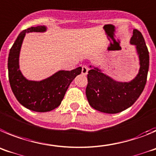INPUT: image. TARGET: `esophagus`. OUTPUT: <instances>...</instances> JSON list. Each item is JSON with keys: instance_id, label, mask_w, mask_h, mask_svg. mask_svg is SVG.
Returning a JSON list of instances; mask_svg holds the SVG:
<instances>
[{"instance_id": "obj_1", "label": "esophagus", "mask_w": 156, "mask_h": 156, "mask_svg": "<svg viewBox=\"0 0 156 156\" xmlns=\"http://www.w3.org/2000/svg\"><path fill=\"white\" fill-rule=\"evenodd\" d=\"M88 67L86 65H84L82 66V68H81V74L84 75H86L88 74Z\"/></svg>"}]
</instances>
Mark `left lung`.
<instances>
[{
  "instance_id": "obj_1",
  "label": "left lung",
  "mask_w": 156,
  "mask_h": 156,
  "mask_svg": "<svg viewBox=\"0 0 156 156\" xmlns=\"http://www.w3.org/2000/svg\"><path fill=\"white\" fill-rule=\"evenodd\" d=\"M130 43L135 47L139 71L128 81H116L102 72V70L90 65L85 94L92 108L106 113H117L134 104L144 90L149 68V53L142 34L133 30Z\"/></svg>"
}]
</instances>
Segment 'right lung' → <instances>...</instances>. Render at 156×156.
I'll use <instances>...</instances> for the list:
<instances>
[{"mask_svg":"<svg viewBox=\"0 0 156 156\" xmlns=\"http://www.w3.org/2000/svg\"><path fill=\"white\" fill-rule=\"evenodd\" d=\"M47 27L40 26L25 29L19 35L9 52L8 78L17 100L23 106L35 112H48L61 103L71 81L81 72V68L71 71H57L41 81L29 80L24 76L19 66V56L26 33H45Z\"/></svg>","mask_w":156,"mask_h":156,"instance_id":"right-lung-1","label":"right lung"}]
</instances>
